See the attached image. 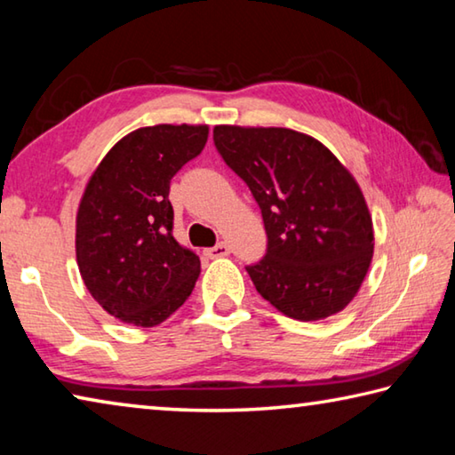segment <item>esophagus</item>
Listing matches in <instances>:
<instances>
[{
  "label": "esophagus",
  "instance_id": "34e87169",
  "mask_svg": "<svg viewBox=\"0 0 455 455\" xmlns=\"http://www.w3.org/2000/svg\"><path fill=\"white\" fill-rule=\"evenodd\" d=\"M228 252H230V249H228V244H227V243H219V244H214L212 249H206V255H209L211 259L227 257Z\"/></svg>",
  "mask_w": 455,
  "mask_h": 455
}]
</instances>
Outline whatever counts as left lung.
<instances>
[{
  "label": "left lung",
  "instance_id": "obj_1",
  "mask_svg": "<svg viewBox=\"0 0 455 455\" xmlns=\"http://www.w3.org/2000/svg\"><path fill=\"white\" fill-rule=\"evenodd\" d=\"M214 146L263 212L267 255L246 267L260 297L297 321L343 311L373 259L357 180L325 144L291 128L214 126Z\"/></svg>",
  "mask_w": 455,
  "mask_h": 455
}]
</instances>
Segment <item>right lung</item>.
Returning <instances> with one entry per match:
<instances>
[{"mask_svg":"<svg viewBox=\"0 0 455 455\" xmlns=\"http://www.w3.org/2000/svg\"><path fill=\"white\" fill-rule=\"evenodd\" d=\"M206 124L144 126L108 150L76 214V260L94 301L156 327L190 297L200 259L172 236V176L203 152Z\"/></svg>","mask_w":455,"mask_h":455,"instance_id":"add662e5","label":"right lung"}]
</instances>
